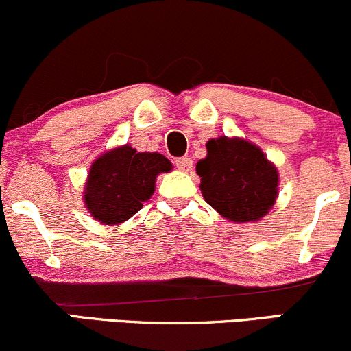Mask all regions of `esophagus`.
<instances>
[{
	"label": "esophagus",
	"instance_id": "1",
	"mask_svg": "<svg viewBox=\"0 0 351 351\" xmlns=\"http://www.w3.org/2000/svg\"><path fill=\"white\" fill-rule=\"evenodd\" d=\"M176 168L180 169V171H185V173H190L191 168H193V161L190 160V158H178V160L175 161Z\"/></svg>",
	"mask_w": 351,
	"mask_h": 351
}]
</instances>
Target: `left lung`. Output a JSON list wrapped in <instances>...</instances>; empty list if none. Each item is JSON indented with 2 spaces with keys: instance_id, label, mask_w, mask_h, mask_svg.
I'll list each match as a JSON object with an SVG mask.
<instances>
[{
  "instance_id": "1",
  "label": "left lung",
  "mask_w": 351,
  "mask_h": 351,
  "mask_svg": "<svg viewBox=\"0 0 351 351\" xmlns=\"http://www.w3.org/2000/svg\"><path fill=\"white\" fill-rule=\"evenodd\" d=\"M205 202L235 223L257 222L279 195V171L264 151L242 138L206 141V156L197 163Z\"/></svg>"
}]
</instances>
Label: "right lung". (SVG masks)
Segmentation results:
<instances>
[{"instance_id": "1", "label": "right lung", "mask_w": 351, "mask_h": 351, "mask_svg": "<svg viewBox=\"0 0 351 351\" xmlns=\"http://www.w3.org/2000/svg\"><path fill=\"white\" fill-rule=\"evenodd\" d=\"M171 169V161L156 151L138 153L129 145L112 147L90 165L84 204L99 223L119 225L153 197L158 175Z\"/></svg>"}]
</instances>
